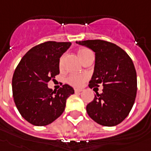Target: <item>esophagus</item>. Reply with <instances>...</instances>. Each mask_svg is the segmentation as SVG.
<instances>
[{"instance_id":"esophagus-1","label":"esophagus","mask_w":151,"mask_h":151,"mask_svg":"<svg viewBox=\"0 0 151 151\" xmlns=\"http://www.w3.org/2000/svg\"><path fill=\"white\" fill-rule=\"evenodd\" d=\"M82 90L81 89H75V93H81Z\"/></svg>"}]
</instances>
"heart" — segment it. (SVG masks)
Listing matches in <instances>:
<instances>
[{"label": "heart", "instance_id": "heart-1", "mask_svg": "<svg viewBox=\"0 0 151 151\" xmlns=\"http://www.w3.org/2000/svg\"><path fill=\"white\" fill-rule=\"evenodd\" d=\"M78 55H79L82 62L87 58H93V52L87 47H83V48L79 49ZM64 58H65V56L62 55L60 58V60H59V68L60 69H62V67H63ZM87 79H88V76L86 74H70L66 77L65 81L73 87L79 88L84 84V82L86 81Z\"/></svg>", "mask_w": 151, "mask_h": 151}]
</instances>
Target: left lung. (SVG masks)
Returning a JSON list of instances; mask_svg holds the SVG:
<instances>
[{
  "label": "left lung",
  "instance_id": "left-lung-1",
  "mask_svg": "<svg viewBox=\"0 0 151 151\" xmlns=\"http://www.w3.org/2000/svg\"><path fill=\"white\" fill-rule=\"evenodd\" d=\"M76 43L95 52L94 71L89 87H104L86 106L93 121L102 126H116L128 116L137 91V71L128 54L120 47L104 40H86Z\"/></svg>",
  "mask_w": 151,
  "mask_h": 151
}]
</instances>
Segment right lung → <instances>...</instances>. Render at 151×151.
<instances>
[{"label": "right lung", "mask_w": 151, "mask_h": 151, "mask_svg": "<svg viewBox=\"0 0 151 151\" xmlns=\"http://www.w3.org/2000/svg\"><path fill=\"white\" fill-rule=\"evenodd\" d=\"M71 45L70 42L47 41L32 47L22 58L12 78L16 108L26 121L34 126L52 123L64 112L65 101L74 89L63 85L58 90L47 87L60 73L59 60Z\"/></svg>", "instance_id": "right-lung-1"}]
</instances>
